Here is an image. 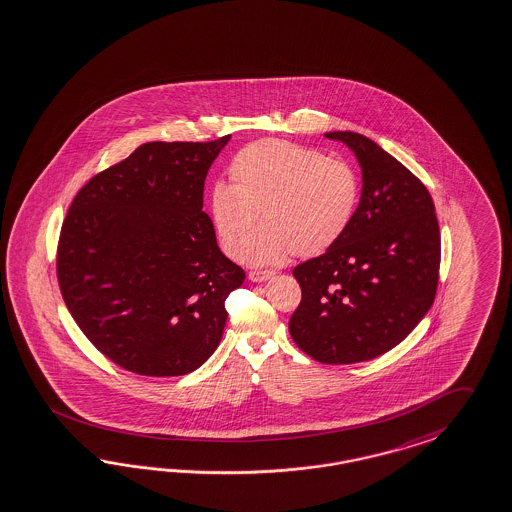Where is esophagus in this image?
I'll use <instances>...</instances> for the list:
<instances>
[{"label": "esophagus", "mask_w": 512, "mask_h": 512, "mask_svg": "<svg viewBox=\"0 0 512 512\" xmlns=\"http://www.w3.org/2000/svg\"><path fill=\"white\" fill-rule=\"evenodd\" d=\"M269 277H273V271H250L248 273V279L252 281V283H264V281H267Z\"/></svg>", "instance_id": "34e87169"}]
</instances>
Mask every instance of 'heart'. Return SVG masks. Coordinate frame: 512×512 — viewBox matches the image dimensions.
Returning a JSON list of instances; mask_svg holds the SVG:
<instances>
[{
  "label": "heart",
  "instance_id": "heart-1",
  "mask_svg": "<svg viewBox=\"0 0 512 512\" xmlns=\"http://www.w3.org/2000/svg\"><path fill=\"white\" fill-rule=\"evenodd\" d=\"M231 184H214L209 195L212 226L220 247L250 264L279 262L290 250L315 256L334 247L359 209L360 180L343 159L313 148L267 138L243 148L229 163Z\"/></svg>",
  "mask_w": 512,
  "mask_h": 512
}]
</instances>
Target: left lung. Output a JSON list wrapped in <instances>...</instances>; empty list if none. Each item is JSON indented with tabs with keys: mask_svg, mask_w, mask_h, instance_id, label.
I'll use <instances>...</instances> for the list:
<instances>
[{
	"mask_svg": "<svg viewBox=\"0 0 512 512\" xmlns=\"http://www.w3.org/2000/svg\"><path fill=\"white\" fill-rule=\"evenodd\" d=\"M326 138L359 161V209L334 247L294 267L302 302L288 330L311 359L353 364L393 349L431 309L440 231L431 193L393 155L359 133Z\"/></svg>",
	"mask_w": 512,
	"mask_h": 512,
	"instance_id": "1",
	"label": "left lung"
}]
</instances>
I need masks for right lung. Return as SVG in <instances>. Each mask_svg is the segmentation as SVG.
Masks as SVG:
<instances>
[{
  "label": "right lung",
  "instance_id": "add662e5",
  "mask_svg": "<svg viewBox=\"0 0 512 512\" xmlns=\"http://www.w3.org/2000/svg\"><path fill=\"white\" fill-rule=\"evenodd\" d=\"M229 138L142 144L93 176L66 214L62 298L96 349L129 372L190 374L222 340L226 298L245 271L218 247L203 190Z\"/></svg>",
  "mask_w": 512,
  "mask_h": 512
}]
</instances>
